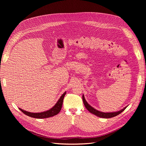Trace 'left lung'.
<instances>
[{"label":"left lung","mask_w":146,"mask_h":146,"mask_svg":"<svg viewBox=\"0 0 146 146\" xmlns=\"http://www.w3.org/2000/svg\"><path fill=\"white\" fill-rule=\"evenodd\" d=\"M82 100H83V103H84V105L86 107V108L92 114L96 115L97 117H100V118H112L114 117L115 116L118 115V114H119L120 113H121L125 109L127 106L125 107L123 109L117 111H115V112H102L100 111H99L96 109H95V108H94L93 107H92L90 105H89L88 103L86 101L84 95V94L82 95Z\"/></svg>","instance_id":"1"}]
</instances>
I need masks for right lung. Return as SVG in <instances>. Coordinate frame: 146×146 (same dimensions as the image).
Segmentation results:
<instances>
[{"instance_id": "right-lung-1", "label": "right lung", "mask_w": 146, "mask_h": 146, "mask_svg": "<svg viewBox=\"0 0 146 146\" xmlns=\"http://www.w3.org/2000/svg\"><path fill=\"white\" fill-rule=\"evenodd\" d=\"M66 92H65L63 94L61 95V96L59 98L58 100L55 103V105L50 109L43 111V112H40V113H31L25 110H24L23 109L19 108V109L23 113L26 114L27 115L32 117V118H48L51 117H53L56 114H58L62 108V104H63V100L65 95H66Z\"/></svg>"}]
</instances>
